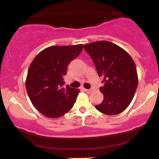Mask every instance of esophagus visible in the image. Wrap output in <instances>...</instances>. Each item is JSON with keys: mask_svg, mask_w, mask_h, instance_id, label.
I'll list each match as a JSON object with an SVG mask.
<instances>
[{"mask_svg": "<svg viewBox=\"0 0 159 159\" xmlns=\"http://www.w3.org/2000/svg\"><path fill=\"white\" fill-rule=\"evenodd\" d=\"M84 91L87 93H90L92 90H91V89H84Z\"/></svg>", "mask_w": 159, "mask_h": 159, "instance_id": "esophagus-1", "label": "esophagus"}]
</instances>
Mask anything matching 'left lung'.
Masks as SVG:
<instances>
[{
  "label": "left lung",
  "mask_w": 159,
  "mask_h": 159,
  "mask_svg": "<svg viewBox=\"0 0 159 159\" xmlns=\"http://www.w3.org/2000/svg\"><path fill=\"white\" fill-rule=\"evenodd\" d=\"M84 48L92 58L99 77L103 78L104 95L96 108L102 114L116 115L123 112L132 102L138 87L135 63L124 49L107 41L86 44Z\"/></svg>",
  "instance_id": "8db88e82"
}]
</instances>
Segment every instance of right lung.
<instances>
[{
	"mask_svg": "<svg viewBox=\"0 0 159 159\" xmlns=\"http://www.w3.org/2000/svg\"><path fill=\"white\" fill-rule=\"evenodd\" d=\"M82 49V45L50 46L39 52L29 67L27 94L34 106L47 117H61L73 107L79 90L65 87L63 77Z\"/></svg>",
	"mask_w": 159,
	"mask_h": 159,
	"instance_id": "add662e5",
	"label": "right lung"
}]
</instances>
